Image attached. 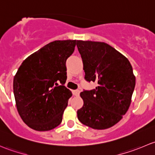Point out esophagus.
Segmentation results:
<instances>
[{"instance_id": "34e87169", "label": "esophagus", "mask_w": 155, "mask_h": 155, "mask_svg": "<svg viewBox=\"0 0 155 155\" xmlns=\"http://www.w3.org/2000/svg\"><path fill=\"white\" fill-rule=\"evenodd\" d=\"M79 93H80V91L79 90H73V95H75V96H79Z\"/></svg>"}]
</instances>
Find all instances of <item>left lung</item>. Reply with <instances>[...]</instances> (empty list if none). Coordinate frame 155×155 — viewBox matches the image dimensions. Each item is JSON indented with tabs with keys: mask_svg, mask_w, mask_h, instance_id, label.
<instances>
[{
	"mask_svg": "<svg viewBox=\"0 0 155 155\" xmlns=\"http://www.w3.org/2000/svg\"><path fill=\"white\" fill-rule=\"evenodd\" d=\"M76 46L83 61L85 79L97 85L80 93L84 104L77 111L78 119L93 129H107L122 118L130 105L136 85L132 66L107 43L77 40Z\"/></svg>",
	"mask_w": 155,
	"mask_h": 155,
	"instance_id": "obj_1",
	"label": "left lung"
}]
</instances>
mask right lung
I'll return each mask as SVG.
<instances>
[{"mask_svg":"<svg viewBox=\"0 0 155 155\" xmlns=\"http://www.w3.org/2000/svg\"><path fill=\"white\" fill-rule=\"evenodd\" d=\"M76 40H55L28 57L13 79L17 110L29 127L47 131L62 121L72 92L64 86L67 59Z\"/></svg>","mask_w":155,"mask_h":155,"instance_id":"obj_1","label":"right lung"}]
</instances>
